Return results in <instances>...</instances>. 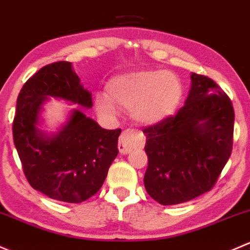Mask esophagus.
<instances>
[{
  "mask_svg": "<svg viewBox=\"0 0 250 250\" xmlns=\"http://www.w3.org/2000/svg\"><path fill=\"white\" fill-rule=\"evenodd\" d=\"M143 143V136L141 132L135 130H125L120 135L118 148L122 154H127L136 146H140Z\"/></svg>",
  "mask_w": 250,
  "mask_h": 250,
  "instance_id": "34e87169",
  "label": "esophagus"
}]
</instances>
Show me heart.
<instances>
[{"instance_id":"heart-1","label":"heart","mask_w":250,"mask_h":250,"mask_svg":"<svg viewBox=\"0 0 250 250\" xmlns=\"http://www.w3.org/2000/svg\"><path fill=\"white\" fill-rule=\"evenodd\" d=\"M183 94L181 79L172 72L137 69L110 78L106 96L96 97V107L102 114L114 115L118 104L132 109L137 122L155 125L176 113Z\"/></svg>"}]
</instances>
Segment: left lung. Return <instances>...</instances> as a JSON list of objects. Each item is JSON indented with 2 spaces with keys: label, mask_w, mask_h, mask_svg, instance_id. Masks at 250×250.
<instances>
[{
  "label": "left lung",
  "mask_w": 250,
  "mask_h": 250,
  "mask_svg": "<svg viewBox=\"0 0 250 250\" xmlns=\"http://www.w3.org/2000/svg\"><path fill=\"white\" fill-rule=\"evenodd\" d=\"M185 104L148 126L144 187L160 205H178L209 191L232 151V102L214 81L191 73Z\"/></svg>",
  "instance_id": "1"
}]
</instances>
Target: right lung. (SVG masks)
<instances>
[{
	"mask_svg": "<svg viewBox=\"0 0 250 250\" xmlns=\"http://www.w3.org/2000/svg\"><path fill=\"white\" fill-rule=\"evenodd\" d=\"M49 97L91 108V92L67 61L44 66L24 84L17 100L13 138L31 187L48 197L81 203L104 184L117 158L122 130L102 128L81 109H73L67 124L48 135L38 128L42 104Z\"/></svg>",
	"mask_w": 250,
	"mask_h": 250,
	"instance_id": "obj_1",
	"label": "right lung"
}]
</instances>
